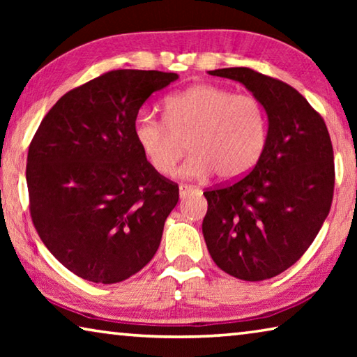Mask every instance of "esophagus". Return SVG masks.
Wrapping results in <instances>:
<instances>
[{
	"instance_id": "34e87169",
	"label": "esophagus",
	"mask_w": 357,
	"mask_h": 357,
	"mask_svg": "<svg viewBox=\"0 0 357 357\" xmlns=\"http://www.w3.org/2000/svg\"><path fill=\"white\" fill-rule=\"evenodd\" d=\"M193 192H198V187L189 185V184H181L179 185V195H181V198H184V197L189 195V193H193Z\"/></svg>"
}]
</instances>
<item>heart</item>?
Wrapping results in <instances>:
<instances>
[{
  "label": "heart",
  "mask_w": 357,
  "mask_h": 357,
  "mask_svg": "<svg viewBox=\"0 0 357 357\" xmlns=\"http://www.w3.org/2000/svg\"><path fill=\"white\" fill-rule=\"evenodd\" d=\"M134 137L149 165L172 176L187 149L192 155L181 173L206 178L213 172L233 181L258 164L268 144L269 118L252 94H234L217 84H197L165 100V118H135Z\"/></svg>",
  "instance_id": "b5f03b06"
}]
</instances>
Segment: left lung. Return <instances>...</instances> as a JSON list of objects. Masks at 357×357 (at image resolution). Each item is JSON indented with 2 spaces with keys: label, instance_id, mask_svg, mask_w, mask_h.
Returning a JSON list of instances; mask_svg holds the SVG:
<instances>
[{
  "label": "left lung",
  "instance_id": "obj_1",
  "mask_svg": "<svg viewBox=\"0 0 357 357\" xmlns=\"http://www.w3.org/2000/svg\"><path fill=\"white\" fill-rule=\"evenodd\" d=\"M243 83L263 102L268 144L250 173L203 195V236L227 274L247 282L279 275L309 249L334 197V149L315 108L285 82L249 68L209 70Z\"/></svg>",
  "mask_w": 357,
  "mask_h": 357
}]
</instances>
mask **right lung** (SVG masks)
Instances as JSON below:
<instances>
[{"mask_svg": "<svg viewBox=\"0 0 357 357\" xmlns=\"http://www.w3.org/2000/svg\"><path fill=\"white\" fill-rule=\"evenodd\" d=\"M178 74L119 69L70 89L28 149L29 214L70 273L118 283L159 249L179 187L149 165L134 137L140 107Z\"/></svg>", "mask_w": 357, "mask_h": 357, "instance_id": "obj_1", "label": "right lung"}]
</instances>
